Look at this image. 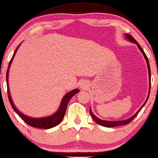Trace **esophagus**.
Segmentation results:
<instances>
[{
	"instance_id": "esophagus-1",
	"label": "esophagus",
	"mask_w": 158,
	"mask_h": 158,
	"mask_svg": "<svg viewBox=\"0 0 158 158\" xmlns=\"http://www.w3.org/2000/svg\"><path fill=\"white\" fill-rule=\"evenodd\" d=\"M81 88H86V83H85V82H83V83H81Z\"/></svg>"
}]
</instances>
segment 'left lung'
I'll return each instance as SVG.
<instances>
[{
    "label": "left lung",
    "instance_id": "left-lung-1",
    "mask_svg": "<svg viewBox=\"0 0 158 158\" xmlns=\"http://www.w3.org/2000/svg\"><path fill=\"white\" fill-rule=\"evenodd\" d=\"M125 38L127 40H129L130 42L131 43H135V44H136L137 45H138V48L140 49V51H141L142 53L143 54L144 56V58H145V60H146V63H147V65H148V75H149V91H148V97H147V99H146V100L145 101V102H144L143 106H142L140 109L138 110V111H137V113H135V115H133L132 116H131L130 118L127 119V120H118V121H109V120H101V119L98 118V117H96V116L94 115V114L92 112V110H91V107L90 108V114L91 115V117L93 118V120H94L96 123H98V124H99L100 125H102V126H104V127H116V126H120V125H127L128 124V123H130L131 121L133 120V119L136 117L137 115L139 113V112H140L141 110V109L143 108V106H145L146 102L148 101V98H149V95H150V85H151V83H150V82H151V77H150V76H151V73H150V63H149V60H148V58L147 56H146L145 52H144V51L143 50V48H142L141 46L140 45H139V43L137 42V41L135 40V39L134 38H132V35H129V34H125Z\"/></svg>",
    "mask_w": 158,
    "mask_h": 158
}]
</instances>
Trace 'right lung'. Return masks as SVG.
Masks as SVG:
<instances>
[{
  "label": "right lung",
  "mask_w": 158,
  "mask_h": 158,
  "mask_svg": "<svg viewBox=\"0 0 158 158\" xmlns=\"http://www.w3.org/2000/svg\"><path fill=\"white\" fill-rule=\"evenodd\" d=\"M21 43H20L19 45L17 47L16 50L15 51L14 53H13L12 58H11L10 63H9L8 68L6 73V83H7V88H8V96L9 101H10V103L13 107V110H14L15 113H16L18 115L22 118V120H24V122L27 123L28 125H31V126L33 127H37V128H42V129L52 128V127L57 126V125H59L61 123V121L63 120L64 115H65V114L68 102L70 101V98L76 94V93H78L80 90L78 89H74V90H73L71 91H70V92H68V93H66V94L64 95V97L63 98L62 100H61L60 105V106H59V108L58 109V110H57L54 114H52L51 115L47 116V117L31 118V117H29V116L24 115L23 113H22L21 112L18 110V109L15 107L14 103H13V100L10 96V90H9V85H8V74H9V69H10L13 59L14 58L15 55L16 53L18 48H19L20 45H21Z\"/></svg>",
  "instance_id": "1"
}]
</instances>
